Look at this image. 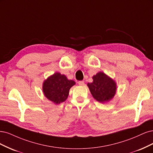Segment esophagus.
<instances>
[{
	"label": "esophagus",
	"mask_w": 153,
	"mask_h": 153,
	"mask_svg": "<svg viewBox=\"0 0 153 153\" xmlns=\"http://www.w3.org/2000/svg\"><path fill=\"white\" fill-rule=\"evenodd\" d=\"M78 84H79V85H80V86H84L85 85V82H84L83 81H80L78 82Z\"/></svg>",
	"instance_id": "esophagus-1"
}]
</instances>
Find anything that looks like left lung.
I'll list each match as a JSON object with an SVG mask.
<instances>
[{"label": "left lung", "instance_id": "1", "mask_svg": "<svg viewBox=\"0 0 153 153\" xmlns=\"http://www.w3.org/2000/svg\"><path fill=\"white\" fill-rule=\"evenodd\" d=\"M93 82L87 84L93 97L100 103L108 102L115 96L116 81L104 72H99L92 77Z\"/></svg>", "mask_w": 153, "mask_h": 153}]
</instances>
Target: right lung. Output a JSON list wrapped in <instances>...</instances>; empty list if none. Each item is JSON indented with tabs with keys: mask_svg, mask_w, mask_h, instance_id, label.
<instances>
[{
	"mask_svg": "<svg viewBox=\"0 0 153 153\" xmlns=\"http://www.w3.org/2000/svg\"><path fill=\"white\" fill-rule=\"evenodd\" d=\"M75 84L74 81L68 79L65 75L55 72L44 81L42 92L49 100L59 104L67 100L70 89Z\"/></svg>",
	"mask_w": 153,
	"mask_h": 153,
	"instance_id": "right-lung-1",
	"label": "right lung"
}]
</instances>
